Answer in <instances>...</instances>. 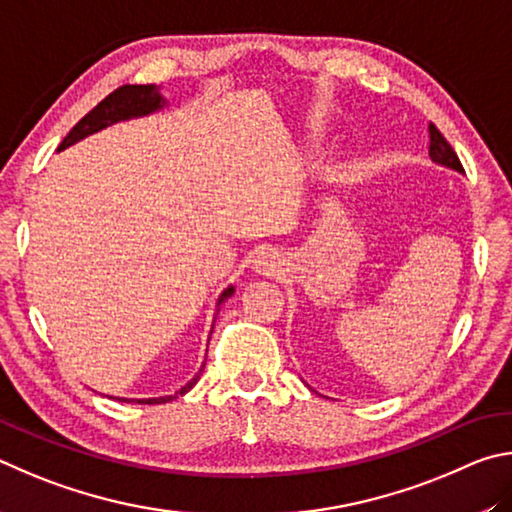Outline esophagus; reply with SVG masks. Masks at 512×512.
Masks as SVG:
<instances>
[{
  "label": "esophagus",
  "mask_w": 512,
  "mask_h": 512,
  "mask_svg": "<svg viewBox=\"0 0 512 512\" xmlns=\"http://www.w3.org/2000/svg\"><path fill=\"white\" fill-rule=\"evenodd\" d=\"M251 267H254L258 274L276 276V274L283 270V261H281V256L276 254L274 249H267V251H261V254L254 256V261H251Z\"/></svg>",
  "instance_id": "34e87169"
}]
</instances>
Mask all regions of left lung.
I'll return each mask as SVG.
<instances>
[{
	"label": "left lung",
	"mask_w": 512,
	"mask_h": 512,
	"mask_svg": "<svg viewBox=\"0 0 512 512\" xmlns=\"http://www.w3.org/2000/svg\"><path fill=\"white\" fill-rule=\"evenodd\" d=\"M429 159H432L438 166H445L450 170H456V173H463L459 157H456V152L452 150L450 143L445 141L443 134L438 132L434 123L429 125Z\"/></svg>",
	"instance_id": "1"
}]
</instances>
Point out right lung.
<instances>
[{"mask_svg": "<svg viewBox=\"0 0 512 512\" xmlns=\"http://www.w3.org/2000/svg\"><path fill=\"white\" fill-rule=\"evenodd\" d=\"M168 103L166 98L161 96V89L157 85H123L119 89H114L110 96H105L101 103H98L92 112H87L83 119H80L74 128L69 130V134L60 143V150H65L69 146H74L80 139L89 137V134L101 132L105 130L107 125H114L119 121H130V119H139V116H148L155 114L159 110H164ZM236 292L233 285H229L227 290H222V294L218 297V306L222 301H227L231 294ZM213 330V328H211ZM204 371V364L200 366V371L193 375L191 382H186L182 389L175 391L173 396H159V398H143V400H134V402H146V405H161V402H170L175 400L177 396H184V393L191 391L200 375ZM121 400V398H119ZM125 400V398H123ZM130 402V400H128Z\"/></svg>", "mask_w": 512, "mask_h": 512, "instance_id": "1", "label": "right lung"}]
</instances>
